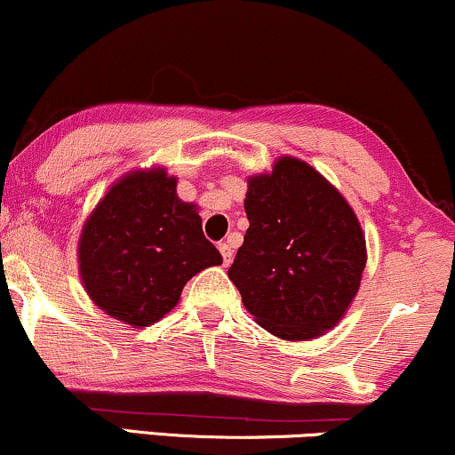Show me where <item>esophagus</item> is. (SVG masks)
<instances>
[{
    "label": "esophagus",
    "mask_w": 455,
    "mask_h": 455,
    "mask_svg": "<svg viewBox=\"0 0 455 455\" xmlns=\"http://www.w3.org/2000/svg\"><path fill=\"white\" fill-rule=\"evenodd\" d=\"M219 251H221V255H223V264H226V266L232 264V259H234L232 244H229V243H219Z\"/></svg>",
    "instance_id": "1"
}]
</instances>
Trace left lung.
I'll return each instance as SVG.
<instances>
[{"mask_svg": "<svg viewBox=\"0 0 455 455\" xmlns=\"http://www.w3.org/2000/svg\"><path fill=\"white\" fill-rule=\"evenodd\" d=\"M249 229L228 276L255 322L308 340L340 322L360 290L366 240L354 208L317 170L281 157L249 179Z\"/></svg>", "mask_w": 455, "mask_h": 455, "instance_id": "8db88e82", "label": "left lung"}]
</instances>
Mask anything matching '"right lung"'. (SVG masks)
<instances>
[{"mask_svg": "<svg viewBox=\"0 0 455 455\" xmlns=\"http://www.w3.org/2000/svg\"><path fill=\"white\" fill-rule=\"evenodd\" d=\"M196 204L176 196L164 168L136 170L101 197L78 243L80 279L101 311L130 325L170 313L191 276L219 266Z\"/></svg>", "mask_w": 455, "mask_h": 455, "instance_id": "1", "label": "right lung"}]
</instances>
